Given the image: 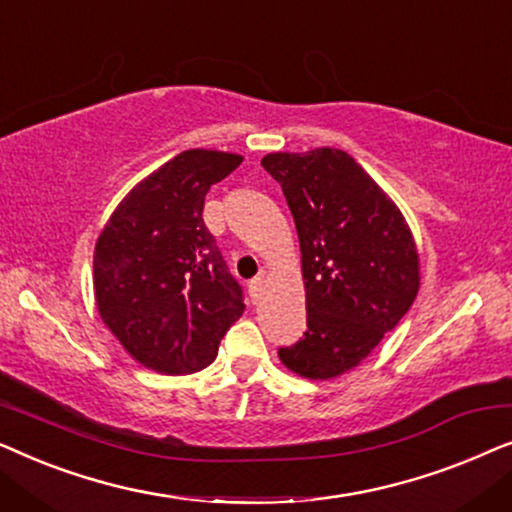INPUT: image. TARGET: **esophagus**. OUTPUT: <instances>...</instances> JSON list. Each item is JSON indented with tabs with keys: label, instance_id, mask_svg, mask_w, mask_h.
Instances as JSON below:
<instances>
[{
	"label": "esophagus",
	"instance_id": "obj_1",
	"mask_svg": "<svg viewBox=\"0 0 512 512\" xmlns=\"http://www.w3.org/2000/svg\"><path fill=\"white\" fill-rule=\"evenodd\" d=\"M261 291H263V275H258V277H254L249 282V296H251V300L261 298Z\"/></svg>",
	"mask_w": 512,
	"mask_h": 512
}]
</instances>
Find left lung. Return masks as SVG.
Masks as SVG:
<instances>
[{"mask_svg": "<svg viewBox=\"0 0 512 512\" xmlns=\"http://www.w3.org/2000/svg\"><path fill=\"white\" fill-rule=\"evenodd\" d=\"M296 221L307 328L279 359L310 380L338 377L366 359L410 310L419 289L415 240L398 207L340 149L270 153Z\"/></svg>", "mask_w": 512, "mask_h": 512, "instance_id": "1", "label": "left lung"}]
</instances>
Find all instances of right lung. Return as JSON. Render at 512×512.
I'll return each instance as SVG.
<instances>
[{"instance_id": "1", "label": "right lung", "mask_w": 512, "mask_h": 512, "mask_svg": "<svg viewBox=\"0 0 512 512\" xmlns=\"http://www.w3.org/2000/svg\"><path fill=\"white\" fill-rule=\"evenodd\" d=\"M242 156L193 149L130 191L95 247V298L104 324L142 366L188 375L216 359L244 312V291L202 221L209 186Z\"/></svg>"}]
</instances>
